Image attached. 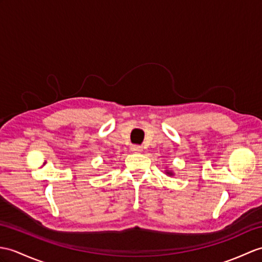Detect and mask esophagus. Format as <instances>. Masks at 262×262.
<instances>
[{
  "label": "esophagus",
  "mask_w": 262,
  "mask_h": 262,
  "mask_svg": "<svg viewBox=\"0 0 262 262\" xmlns=\"http://www.w3.org/2000/svg\"><path fill=\"white\" fill-rule=\"evenodd\" d=\"M130 149L133 151H136V153H139V151L143 150V147H142V146H139V145H132Z\"/></svg>",
  "instance_id": "esophagus-1"
}]
</instances>
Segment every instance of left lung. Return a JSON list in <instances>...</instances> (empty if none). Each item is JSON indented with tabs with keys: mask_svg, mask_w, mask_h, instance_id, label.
Returning a JSON list of instances; mask_svg holds the SVG:
<instances>
[{
	"mask_svg": "<svg viewBox=\"0 0 262 262\" xmlns=\"http://www.w3.org/2000/svg\"><path fill=\"white\" fill-rule=\"evenodd\" d=\"M166 174H167V175H169V176H172V175H173V173H172L171 171H168V169L166 171Z\"/></svg>",
	"mask_w": 262,
	"mask_h": 262,
	"instance_id": "left-lung-1",
	"label": "left lung"
}]
</instances>
